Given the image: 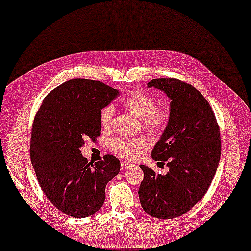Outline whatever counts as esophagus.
<instances>
[{"label": "esophagus", "mask_w": 251, "mask_h": 251, "mask_svg": "<svg viewBox=\"0 0 251 251\" xmlns=\"http://www.w3.org/2000/svg\"><path fill=\"white\" fill-rule=\"evenodd\" d=\"M133 165V163H131V162H129V161H122L121 162V167L123 168V169H128V168H130Z\"/></svg>", "instance_id": "obj_1"}]
</instances>
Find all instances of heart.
<instances>
[{
  "mask_svg": "<svg viewBox=\"0 0 251 251\" xmlns=\"http://www.w3.org/2000/svg\"><path fill=\"white\" fill-rule=\"evenodd\" d=\"M122 104L130 113H132L138 119L143 120L144 126L151 131L159 130L166 122V113L157 108L156 100L145 92L134 91L130 93L122 101ZM113 115L114 108L112 106H105L102 108L100 115V125L103 128H108L111 126ZM146 147L147 144L143 138L120 137L112 143V149L114 151L128 158L137 157L141 151L146 149Z\"/></svg>",
  "mask_w": 251,
  "mask_h": 251,
  "instance_id": "1",
  "label": "heart"
}]
</instances>
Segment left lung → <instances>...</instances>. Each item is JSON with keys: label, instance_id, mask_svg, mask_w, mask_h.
Segmentation results:
<instances>
[{"label": "left lung", "instance_id": "8db88e82", "mask_svg": "<svg viewBox=\"0 0 251 251\" xmlns=\"http://www.w3.org/2000/svg\"><path fill=\"white\" fill-rule=\"evenodd\" d=\"M151 87L171 100L167 125L151 151L152 160L166 162L169 171L162 176L140 165L138 196L148 214L169 220L188 212L208 190L221 158L220 129L208 101L192 85L154 79Z\"/></svg>", "mask_w": 251, "mask_h": 251}]
</instances>
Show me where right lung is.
<instances>
[{
    "instance_id": "add662e5",
    "label": "right lung",
    "mask_w": 251,
    "mask_h": 251,
    "mask_svg": "<svg viewBox=\"0 0 251 251\" xmlns=\"http://www.w3.org/2000/svg\"><path fill=\"white\" fill-rule=\"evenodd\" d=\"M119 93L100 81L70 80L45 97L35 117L29 151L38 181L57 209L75 219L101 208L106 183L120 171L116 157L93 164L80 150L85 138L100 135V112Z\"/></svg>"
}]
</instances>
